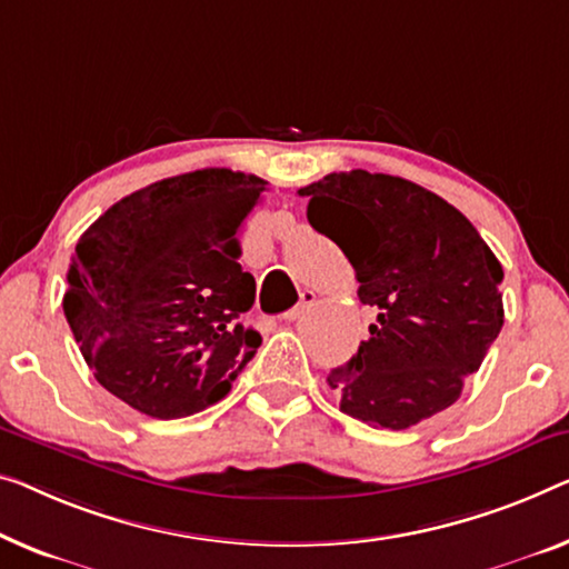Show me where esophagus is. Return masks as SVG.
<instances>
[{
	"label": "esophagus",
	"mask_w": 569,
	"mask_h": 569,
	"mask_svg": "<svg viewBox=\"0 0 569 569\" xmlns=\"http://www.w3.org/2000/svg\"><path fill=\"white\" fill-rule=\"evenodd\" d=\"M313 303H317V293H313V291H303V293H301V301L296 303V307H293L291 311H288L283 319H286V321H299V319L303 317V313L311 311Z\"/></svg>",
	"instance_id": "esophagus-1"
}]
</instances>
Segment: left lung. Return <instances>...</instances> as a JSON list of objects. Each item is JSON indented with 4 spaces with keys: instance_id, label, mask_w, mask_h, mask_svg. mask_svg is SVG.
Returning a JSON list of instances; mask_svg holds the SVG:
<instances>
[{
    "instance_id": "1",
    "label": "left lung",
    "mask_w": 569,
    "mask_h": 569,
    "mask_svg": "<svg viewBox=\"0 0 569 569\" xmlns=\"http://www.w3.org/2000/svg\"><path fill=\"white\" fill-rule=\"evenodd\" d=\"M313 230L352 262L378 311L370 337L329 372L339 409L409 429L452 406L503 327V268L442 197L398 176L329 173L299 189Z\"/></svg>"
}]
</instances>
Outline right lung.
Masks as SVG:
<instances>
[{
  "label": "right lung",
  "mask_w": 569,
  "mask_h": 569,
  "mask_svg": "<svg viewBox=\"0 0 569 569\" xmlns=\"http://www.w3.org/2000/svg\"><path fill=\"white\" fill-rule=\"evenodd\" d=\"M266 181L230 168L163 178L109 207L81 234L63 313L109 393L152 419L222 401L262 337L242 325L256 278L240 227Z\"/></svg>",
  "instance_id": "1"
}]
</instances>
